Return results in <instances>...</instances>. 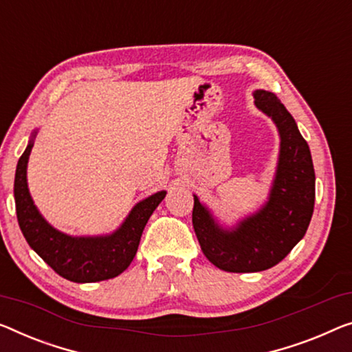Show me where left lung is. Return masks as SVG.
Here are the masks:
<instances>
[{"mask_svg": "<svg viewBox=\"0 0 352 352\" xmlns=\"http://www.w3.org/2000/svg\"><path fill=\"white\" fill-rule=\"evenodd\" d=\"M254 106L272 118L280 135L269 197L254 213L224 226L194 194L192 226L206 258L234 274L276 265L305 235L314 207V167L310 146L296 120L274 93L256 90Z\"/></svg>", "mask_w": 352, "mask_h": 352, "instance_id": "obj_1", "label": "left lung"}]
</instances>
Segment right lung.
I'll return each instance as SVG.
<instances>
[{
	"mask_svg": "<svg viewBox=\"0 0 352 352\" xmlns=\"http://www.w3.org/2000/svg\"><path fill=\"white\" fill-rule=\"evenodd\" d=\"M36 134L38 129L31 133L30 142L17 162L14 180L15 210L26 242L56 274L69 281L94 283L118 276L133 262L145 224L166 197V191H158L139 201L123 223L110 234L69 235L61 232L42 217L28 190L26 169Z\"/></svg>",
	"mask_w": 352,
	"mask_h": 352,
	"instance_id": "obj_1",
	"label": "right lung"
}]
</instances>
